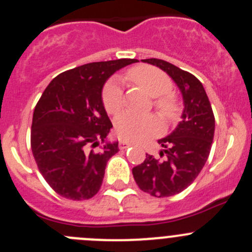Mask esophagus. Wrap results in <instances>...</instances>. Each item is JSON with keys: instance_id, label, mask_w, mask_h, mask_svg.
Listing matches in <instances>:
<instances>
[{"instance_id": "obj_1", "label": "esophagus", "mask_w": 252, "mask_h": 252, "mask_svg": "<svg viewBox=\"0 0 252 252\" xmlns=\"http://www.w3.org/2000/svg\"><path fill=\"white\" fill-rule=\"evenodd\" d=\"M130 145H131V144L130 143H126V141H123V140L119 141V149H122V150H124V149L129 148V146H130Z\"/></svg>"}]
</instances>
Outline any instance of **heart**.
Listing matches in <instances>:
<instances>
[{
  "label": "heart",
  "mask_w": 252,
  "mask_h": 252,
  "mask_svg": "<svg viewBox=\"0 0 252 252\" xmlns=\"http://www.w3.org/2000/svg\"><path fill=\"white\" fill-rule=\"evenodd\" d=\"M126 79L149 96L154 97V108L165 122H173L180 114L181 107L178 97L171 91L172 81L170 76L158 67L150 65H139L126 72ZM102 101L107 113L117 114L123 108L124 94L118 82L109 81L102 91ZM116 131L123 140L139 143L155 136L162 130L160 119L154 114L136 116L122 113L114 122Z\"/></svg>",
  "instance_id": "1"
}]
</instances>
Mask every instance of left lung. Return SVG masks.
Segmentation results:
<instances>
[{
    "label": "left lung",
    "mask_w": 252,
    "mask_h": 252,
    "mask_svg": "<svg viewBox=\"0 0 252 252\" xmlns=\"http://www.w3.org/2000/svg\"><path fill=\"white\" fill-rule=\"evenodd\" d=\"M143 61L172 77L182 92L185 109L177 128L158 140L163 148L160 158L146 154L144 162L133 168V176L138 187L150 196H175L191 185L203 168L211 153L216 119L203 85L194 75L161 59Z\"/></svg>",
    "instance_id": "left-lung-1"
}]
</instances>
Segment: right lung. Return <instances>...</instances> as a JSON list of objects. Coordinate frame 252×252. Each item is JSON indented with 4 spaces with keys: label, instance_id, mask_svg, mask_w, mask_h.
Listing matches in <instances>:
<instances>
[{
    "label": "right lung",
    "instance_id": "add662e5",
    "mask_svg": "<svg viewBox=\"0 0 252 252\" xmlns=\"http://www.w3.org/2000/svg\"><path fill=\"white\" fill-rule=\"evenodd\" d=\"M135 61H99L67 70L41 94L32 122V153L41 176L59 196L84 201L99 191L107 161L119 151L118 143L94 151L113 126L102 89L112 74Z\"/></svg>",
    "mask_w": 252,
    "mask_h": 252
}]
</instances>
